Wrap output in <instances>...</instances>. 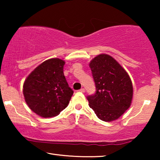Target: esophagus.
I'll list each match as a JSON object with an SVG mask.
<instances>
[{
  "mask_svg": "<svg viewBox=\"0 0 160 160\" xmlns=\"http://www.w3.org/2000/svg\"><path fill=\"white\" fill-rule=\"evenodd\" d=\"M78 91L81 92H85V89L84 88H82V89H80Z\"/></svg>",
  "mask_w": 160,
  "mask_h": 160,
  "instance_id": "obj_1",
  "label": "esophagus"
}]
</instances>
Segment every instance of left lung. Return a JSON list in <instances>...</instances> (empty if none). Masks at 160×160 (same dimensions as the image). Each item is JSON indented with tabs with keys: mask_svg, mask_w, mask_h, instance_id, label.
<instances>
[{
	"mask_svg": "<svg viewBox=\"0 0 160 160\" xmlns=\"http://www.w3.org/2000/svg\"><path fill=\"white\" fill-rule=\"evenodd\" d=\"M95 84L94 95L87 97L89 106L104 122L117 119L130 106L132 84L130 76L112 57H95L89 63Z\"/></svg>",
	"mask_w": 160,
	"mask_h": 160,
	"instance_id": "obj_1",
	"label": "left lung"
}]
</instances>
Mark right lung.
Instances as JSON below:
<instances>
[{"instance_id": "1", "label": "right lung", "mask_w": 160, "mask_h": 160, "mask_svg": "<svg viewBox=\"0 0 160 160\" xmlns=\"http://www.w3.org/2000/svg\"><path fill=\"white\" fill-rule=\"evenodd\" d=\"M65 62L52 58L38 65L23 85L25 102L31 110L43 118L56 117L68 106L73 91L63 73Z\"/></svg>"}]
</instances>
